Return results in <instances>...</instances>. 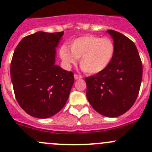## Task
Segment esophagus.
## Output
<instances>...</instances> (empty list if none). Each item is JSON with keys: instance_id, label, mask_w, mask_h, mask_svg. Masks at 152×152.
Wrapping results in <instances>:
<instances>
[{"instance_id": "34e87169", "label": "esophagus", "mask_w": 152, "mask_h": 152, "mask_svg": "<svg viewBox=\"0 0 152 152\" xmlns=\"http://www.w3.org/2000/svg\"><path fill=\"white\" fill-rule=\"evenodd\" d=\"M74 77H75V80H80V79H81V78H82V76L78 75H75Z\"/></svg>"}]
</instances>
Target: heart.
Returning a JSON list of instances; mask_svg holds the SVG:
<instances>
[{"label": "heart", "instance_id": "1", "mask_svg": "<svg viewBox=\"0 0 152 152\" xmlns=\"http://www.w3.org/2000/svg\"><path fill=\"white\" fill-rule=\"evenodd\" d=\"M69 49L61 46L59 54L66 68H71L76 63V58H80V66L83 71L89 75L102 72L108 68L115 54L114 42L108 37L99 36H81L69 43Z\"/></svg>", "mask_w": 152, "mask_h": 152}]
</instances>
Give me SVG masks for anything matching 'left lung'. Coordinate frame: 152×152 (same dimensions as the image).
I'll return each instance as SVG.
<instances>
[{
  "mask_svg": "<svg viewBox=\"0 0 152 152\" xmlns=\"http://www.w3.org/2000/svg\"><path fill=\"white\" fill-rule=\"evenodd\" d=\"M107 32L114 40L115 56L106 70L86 78V97L96 112L116 118L134 103L142 81V65L130 39L114 30Z\"/></svg>",
  "mask_w": 152,
  "mask_h": 152,
  "instance_id": "left-lung-1",
  "label": "left lung"
}]
</instances>
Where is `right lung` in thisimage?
I'll use <instances>...</instances> for the list:
<instances>
[{"instance_id": "obj_1", "label": "right lung", "mask_w": 152, "mask_h": 152, "mask_svg": "<svg viewBox=\"0 0 152 152\" xmlns=\"http://www.w3.org/2000/svg\"><path fill=\"white\" fill-rule=\"evenodd\" d=\"M64 34L37 31L23 37L15 49L10 66L15 95L34 118L45 119L60 112L74 83V74L55 64Z\"/></svg>"}]
</instances>
